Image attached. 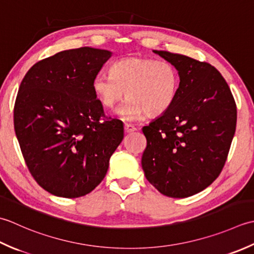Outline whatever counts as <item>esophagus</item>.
I'll return each mask as SVG.
<instances>
[{"label":"esophagus","mask_w":254,"mask_h":254,"mask_svg":"<svg viewBox=\"0 0 254 254\" xmlns=\"http://www.w3.org/2000/svg\"><path fill=\"white\" fill-rule=\"evenodd\" d=\"M134 130H137L136 127H134L133 125H130V124H126V125H125V132L129 133V132H132Z\"/></svg>","instance_id":"1"}]
</instances>
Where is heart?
<instances>
[{"instance_id":"obj_1","label":"heart","mask_w":254,"mask_h":254,"mask_svg":"<svg viewBox=\"0 0 254 254\" xmlns=\"http://www.w3.org/2000/svg\"><path fill=\"white\" fill-rule=\"evenodd\" d=\"M179 71L167 60L131 57L116 61L110 75L98 73L92 90L98 102L114 110L123 97H128L117 114L124 121H134L148 114L159 116L169 111L177 100Z\"/></svg>"}]
</instances>
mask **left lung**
Returning <instances> with one entry per match:
<instances>
[{
	"label": "left lung",
	"mask_w": 254,
	"mask_h": 254,
	"mask_svg": "<svg viewBox=\"0 0 254 254\" xmlns=\"http://www.w3.org/2000/svg\"><path fill=\"white\" fill-rule=\"evenodd\" d=\"M153 53L175 65L180 86L170 110L142 128V170L161 194L189 197L209 186L224 168L236 131V103L213 65L168 51Z\"/></svg>",
	"instance_id": "1"
}]
</instances>
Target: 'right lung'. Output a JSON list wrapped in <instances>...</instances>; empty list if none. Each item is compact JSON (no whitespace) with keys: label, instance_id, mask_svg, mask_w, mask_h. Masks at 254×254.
<instances>
[{"label":"right lung","instance_id":"1","mask_svg":"<svg viewBox=\"0 0 254 254\" xmlns=\"http://www.w3.org/2000/svg\"><path fill=\"white\" fill-rule=\"evenodd\" d=\"M112 55L91 47L60 51L35 64L19 85L15 133L29 172L50 194L75 198L92 192L123 140V123L105 118L92 90Z\"/></svg>","mask_w":254,"mask_h":254}]
</instances>
